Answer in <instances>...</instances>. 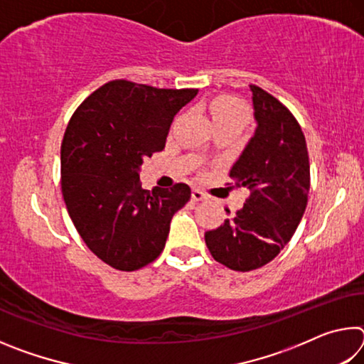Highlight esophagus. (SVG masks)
<instances>
[{
  "mask_svg": "<svg viewBox=\"0 0 364 364\" xmlns=\"http://www.w3.org/2000/svg\"><path fill=\"white\" fill-rule=\"evenodd\" d=\"M191 197H193V200H205L207 199V194L204 193V191H200V189H197V188H194L193 189V194H191Z\"/></svg>",
  "mask_w": 364,
  "mask_h": 364,
  "instance_id": "34e87169",
  "label": "esophagus"
}]
</instances>
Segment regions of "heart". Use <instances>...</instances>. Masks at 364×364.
<instances>
[{"instance_id":"obj_1","label":"heart","mask_w":364,"mask_h":364,"mask_svg":"<svg viewBox=\"0 0 364 364\" xmlns=\"http://www.w3.org/2000/svg\"><path fill=\"white\" fill-rule=\"evenodd\" d=\"M212 109V115H213V122L215 120H232V122H239L245 125L247 122V107L242 101L236 100V97L231 96H221L217 97V100L212 101L210 104Z\"/></svg>"}]
</instances>
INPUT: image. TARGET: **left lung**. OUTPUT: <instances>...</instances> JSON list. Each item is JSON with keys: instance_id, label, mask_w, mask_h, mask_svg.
I'll return each instance as SVG.
<instances>
[{"instance_id": "8db88e82", "label": "left lung", "mask_w": 364, "mask_h": 364, "mask_svg": "<svg viewBox=\"0 0 364 364\" xmlns=\"http://www.w3.org/2000/svg\"><path fill=\"white\" fill-rule=\"evenodd\" d=\"M257 128L230 178L250 189L244 207L205 232L215 260L234 271L263 267L297 230L310 191V160L304 132L284 104L250 85ZM230 213V210H226Z\"/></svg>"}]
</instances>
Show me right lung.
<instances>
[{"label":"right lung","instance_id":"add662e5","mask_svg":"<svg viewBox=\"0 0 364 364\" xmlns=\"http://www.w3.org/2000/svg\"><path fill=\"white\" fill-rule=\"evenodd\" d=\"M197 90L114 80L73 112L60 146L64 202L83 242L104 263L134 271L165 247L170 221L191 188H141L144 157L164 151L173 117Z\"/></svg>","mask_w":364,"mask_h":364}]
</instances>
